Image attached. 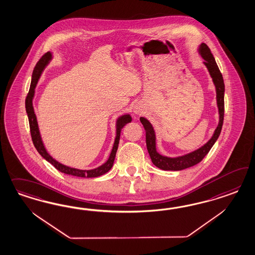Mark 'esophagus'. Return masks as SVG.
I'll use <instances>...</instances> for the list:
<instances>
[{
    "mask_svg": "<svg viewBox=\"0 0 255 255\" xmlns=\"http://www.w3.org/2000/svg\"><path fill=\"white\" fill-rule=\"evenodd\" d=\"M141 111H140V108H134V113L135 114H139Z\"/></svg>",
    "mask_w": 255,
    "mask_h": 255,
    "instance_id": "34e87169",
    "label": "esophagus"
}]
</instances>
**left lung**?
I'll return each instance as SVG.
<instances>
[{
  "label": "left lung",
  "mask_w": 255,
  "mask_h": 255,
  "mask_svg": "<svg viewBox=\"0 0 255 255\" xmlns=\"http://www.w3.org/2000/svg\"><path fill=\"white\" fill-rule=\"evenodd\" d=\"M199 52L203 59L205 60V65L209 70V74L213 79V82L216 87L217 105L219 108L220 114V122L218 124L213 136L209 140L207 144L203 147L198 148L197 150L191 152L189 154L180 156L177 158H168L159 154L156 151V143H155V132L151 124L145 118H140V122L143 124L146 131V143H147V151L150 156V159L155 166L162 170H170V171H179L192 167L193 165L200 162L204 157L209 153L210 148L213 147L217 139L219 137L223 124H224V83L223 75L217 65L216 61L211 53L209 46L206 44H201Z\"/></svg>",
  "instance_id": "1"
}]
</instances>
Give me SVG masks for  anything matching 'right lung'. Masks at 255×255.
<instances>
[{"label":"right lung","instance_id":"right-lung-1","mask_svg":"<svg viewBox=\"0 0 255 255\" xmlns=\"http://www.w3.org/2000/svg\"><path fill=\"white\" fill-rule=\"evenodd\" d=\"M51 53L47 52L46 54L43 55L38 62L36 63L33 72H32V77H31V87H30V91L27 94L26 100H25V107H26V112L28 115L29 119V124H30V131H31V140L32 143L34 145L35 148L37 149L40 155L46 159L47 162H50L55 168L59 170L60 172L71 175V176H75V177H80V178H96V177H100L102 175L106 174L109 170L111 169V167L113 166V162L116 157L117 149L119 146V142H120V136H121V131L122 129L124 128L125 124L128 123H131V118L130 115H124L121 118L118 119L117 121V135L115 139V143L112 148V151L110 153V156L108 158V161L105 162L103 165H101L99 167L93 170H79L76 168H71L69 166L63 165L62 163L57 162L54 160L50 155L46 152V148L44 147V144L42 142V139L40 136V132H39L38 124L36 121V117L33 111V107H32V98L34 95V89L36 87V84L38 82L39 77L42 73V71L46 67V64L51 60Z\"/></svg>","mask_w":255,"mask_h":255}]
</instances>
